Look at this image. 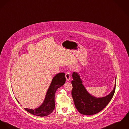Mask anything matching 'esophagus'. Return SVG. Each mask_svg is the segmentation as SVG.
I'll return each mask as SVG.
<instances>
[{"label": "esophagus", "instance_id": "34e87169", "mask_svg": "<svg viewBox=\"0 0 129 129\" xmlns=\"http://www.w3.org/2000/svg\"><path fill=\"white\" fill-rule=\"evenodd\" d=\"M65 77L66 79V80L68 81H69L71 80V74L70 72H67L65 74Z\"/></svg>", "mask_w": 129, "mask_h": 129}]
</instances>
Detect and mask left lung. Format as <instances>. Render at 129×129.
I'll return each instance as SVG.
<instances>
[{
	"mask_svg": "<svg viewBox=\"0 0 129 129\" xmlns=\"http://www.w3.org/2000/svg\"><path fill=\"white\" fill-rule=\"evenodd\" d=\"M72 77V95L76 108L82 114L91 115L99 113L107 105L113 96L116 84L113 90L108 95L98 98L88 92L78 73L73 72ZM116 82V77L115 84Z\"/></svg>",
	"mask_w": 129,
	"mask_h": 129,
	"instance_id": "8db88e82",
	"label": "left lung"
}]
</instances>
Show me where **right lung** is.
Listing matches in <instances>:
<instances>
[{
  "mask_svg": "<svg viewBox=\"0 0 129 129\" xmlns=\"http://www.w3.org/2000/svg\"><path fill=\"white\" fill-rule=\"evenodd\" d=\"M65 76V73H60L53 77L46 92L45 99L40 107L35 109L24 108L25 110L31 114L41 117L46 116L51 113L55 108L54 97L55 92L58 88L65 84L66 81ZM18 102H19L18 101Z\"/></svg>",
  "mask_w": 129,
  "mask_h": 129,
  "instance_id": "1",
  "label": "right lung"
}]
</instances>
